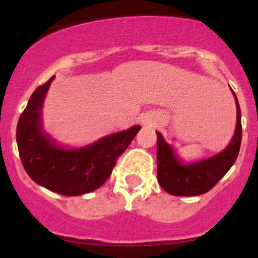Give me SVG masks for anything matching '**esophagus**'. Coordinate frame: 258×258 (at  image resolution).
<instances>
[{"label": "esophagus", "mask_w": 258, "mask_h": 258, "mask_svg": "<svg viewBox=\"0 0 258 258\" xmlns=\"http://www.w3.org/2000/svg\"><path fill=\"white\" fill-rule=\"evenodd\" d=\"M155 121H156V116L151 115V113H147L142 117V125H145V126H152Z\"/></svg>", "instance_id": "34e87169"}]
</instances>
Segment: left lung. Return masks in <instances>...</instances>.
<instances>
[{"mask_svg": "<svg viewBox=\"0 0 258 258\" xmlns=\"http://www.w3.org/2000/svg\"><path fill=\"white\" fill-rule=\"evenodd\" d=\"M235 103L236 127L231 142L220 154L206 160L184 165L175 156L172 146L157 132V181L166 192L175 197L202 195L208 192L229 172L238 157L241 143V115L236 97Z\"/></svg>", "mask_w": 258, "mask_h": 258, "instance_id": "left-lung-1", "label": "left lung"}]
</instances>
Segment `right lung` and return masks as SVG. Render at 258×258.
Listing matches in <instances>:
<instances>
[{
  "instance_id": "obj_1",
  "label": "right lung",
  "mask_w": 258,
  "mask_h": 258,
  "mask_svg": "<svg viewBox=\"0 0 258 258\" xmlns=\"http://www.w3.org/2000/svg\"><path fill=\"white\" fill-rule=\"evenodd\" d=\"M51 80L36 89L19 117L17 143L20 160L27 174L47 190L66 197L92 192L111 175L117 157L131 145L141 125L109 134L83 149L56 146L41 126V108Z\"/></svg>"
}]
</instances>
